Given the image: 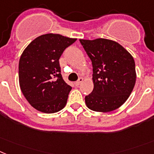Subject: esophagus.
I'll return each instance as SVG.
<instances>
[{
	"label": "esophagus",
	"mask_w": 154,
	"mask_h": 154,
	"mask_svg": "<svg viewBox=\"0 0 154 154\" xmlns=\"http://www.w3.org/2000/svg\"><path fill=\"white\" fill-rule=\"evenodd\" d=\"M82 81H83V78H82V77H80L79 79L75 82V85H77V86H78V85H81V83L82 82Z\"/></svg>",
	"instance_id": "esophagus-1"
}]
</instances>
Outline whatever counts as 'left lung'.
I'll use <instances>...</instances> for the list:
<instances>
[{"instance_id":"1","label":"left lung","mask_w":154,"mask_h":154,"mask_svg":"<svg viewBox=\"0 0 154 154\" xmlns=\"http://www.w3.org/2000/svg\"><path fill=\"white\" fill-rule=\"evenodd\" d=\"M93 67L94 88L85 96L89 109L110 112L122 106L131 95L135 81V64L131 55L111 40H80Z\"/></svg>"}]
</instances>
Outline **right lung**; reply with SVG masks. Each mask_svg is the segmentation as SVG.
Returning <instances> with one entry per match:
<instances>
[{
	"label": "right lung",
	"instance_id": "obj_1",
	"mask_svg": "<svg viewBox=\"0 0 154 154\" xmlns=\"http://www.w3.org/2000/svg\"><path fill=\"white\" fill-rule=\"evenodd\" d=\"M77 39L47 33L33 40L22 54L19 80L23 95L33 108L46 113L65 107L72 89L61 74L59 59Z\"/></svg>",
	"mask_w": 154,
	"mask_h": 154
}]
</instances>
